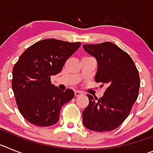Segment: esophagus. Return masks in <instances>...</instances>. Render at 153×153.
<instances>
[{
	"instance_id": "obj_1",
	"label": "esophagus",
	"mask_w": 153,
	"mask_h": 153,
	"mask_svg": "<svg viewBox=\"0 0 153 153\" xmlns=\"http://www.w3.org/2000/svg\"><path fill=\"white\" fill-rule=\"evenodd\" d=\"M83 94V93L80 91H78V90H76L75 92H74V95H75V97H79V96H81Z\"/></svg>"
}]
</instances>
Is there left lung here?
<instances>
[{
  "mask_svg": "<svg viewBox=\"0 0 153 153\" xmlns=\"http://www.w3.org/2000/svg\"><path fill=\"white\" fill-rule=\"evenodd\" d=\"M83 47L97 61L95 81L106 86L101 98L87 94L89 105L83 112V123L97 132L113 130L128 117L137 100L139 72L129 55L113 43L83 44Z\"/></svg>",
  "mask_w": 153,
  "mask_h": 153,
  "instance_id": "left-lung-1",
  "label": "left lung"
}]
</instances>
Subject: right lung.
I'll return each mask as SVG.
<instances>
[{
	"label": "right lung",
	"mask_w": 153,
	"mask_h": 153,
	"mask_svg": "<svg viewBox=\"0 0 153 153\" xmlns=\"http://www.w3.org/2000/svg\"><path fill=\"white\" fill-rule=\"evenodd\" d=\"M81 45L56 39H44L28 47L13 69L12 89L24 118L38 126L59 120L62 106L74 97L70 89L62 91L51 84V76L60 72L65 62Z\"/></svg>",
	"instance_id": "1"
}]
</instances>
